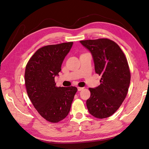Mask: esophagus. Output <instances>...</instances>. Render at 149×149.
<instances>
[{"instance_id":"1","label":"esophagus","mask_w":149,"mask_h":149,"mask_svg":"<svg viewBox=\"0 0 149 149\" xmlns=\"http://www.w3.org/2000/svg\"><path fill=\"white\" fill-rule=\"evenodd\" d=\"M78 91H82V90L84 89V88H81V87H78Z\"/></svg>"}]
</instances>
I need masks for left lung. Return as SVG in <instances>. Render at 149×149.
<instances>
[{"instance_id":"obj_1","label":"left lung","mask_w":149,"mask_h":149,"mask_svg":"<svg viewBox=\"0 0 149 149\" xmlns=\"http://www.w3.org/2000/svg\"><path fill=\"white\" fill-rule=\"evenodd\" d=\"M91 52L95 72L101 76L100 85L90 88L86 101L89 112L99 119L108 118L118 110L127 95L130 73L127 59L118 44L107 38L81 40Z\"/></svg>"}]
</instances>
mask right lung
I'll return each mask as SVG.
<instances>
[{
  "label": "right lung",
  "mask_w": 149,
  "mask_h": 149,
  "mask_svg": "<svg viewBox=\"0 0 149 149\" xmlns=\"http://www.w3.org/2000/svg\"><path fill=\"white\" fill-rule=\"evenodd\" d=\"M73 42L45 46L39 48L26 66L25 83L29 97L38 113L56 123L68 114L78 89L56 87L55 77Z\"/></svg>",
  "instance_id": "right-lung-1"
}]
</instances>
